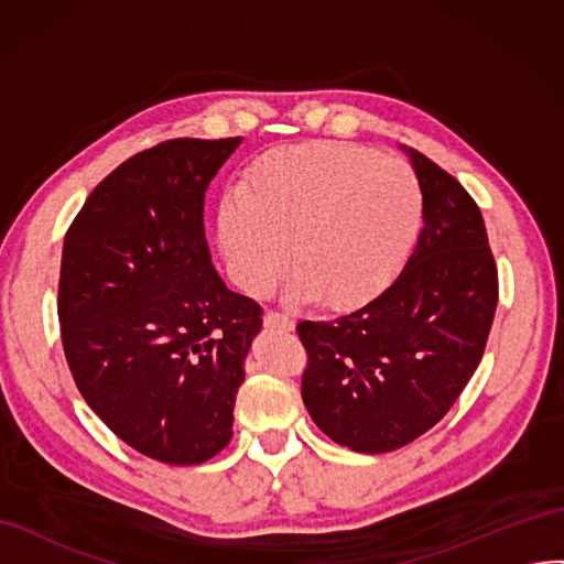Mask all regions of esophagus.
<instances>
[{
	"label": "esophagus",
	"instance_id": "1",
	"mask_svg": "<svg viewBox=\"0 0 564 564\" xmlns=\"http://www.w3.org/2000/svg\"><path fill=\"white\" fill-rule=\"evenodd\" d=\"M265 327H272V329H284V332H292L294 329V319L280 313V311H268L265 317H263Z\"/></svg>",
	"mask_w": 564,
	"mask_h": 564
}]
</instances>
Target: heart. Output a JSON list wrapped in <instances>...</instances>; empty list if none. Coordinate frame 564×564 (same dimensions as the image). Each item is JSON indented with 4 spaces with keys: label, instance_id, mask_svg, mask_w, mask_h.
<instances>
[{
    "label": "heart",
    "instance_id": "b5f03b06",
    "mask_svg": "<svg viewBox=\"0 0 564 564\" xmlns=\"http://www.w3.org/2000/svg\"><path fill=\"white\" fill-rule=\"evenodd\" d=\"M424 192L413 165L354 142H303L251 163L239 199L220 210V239L241 289L261 294L289 250L292 292L332 311L377 299L413 253Z\"/></svg>",
    "mask_w": 564,
    "mask_h": 564
}]
</instances>
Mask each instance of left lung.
I'll list each match as a JSON object with an SVG mask.
<instances>
[{"label":"left lung","instance_id":"1","mask_svg":"<svg viewBox=\"0 0 564 564\" xmlns=\"http://www.w3.org/2000/svg\"><path fill=\"white\" fill-rule=\"evenodd\" d=\"M424 227L401 275L356 313L296 325L313 422L358 453H389L444 417L484 356L498 270L479 206L458 180L408 149Z\"/></svg>","mask_w":564,"mask_h":564}]
</instances>
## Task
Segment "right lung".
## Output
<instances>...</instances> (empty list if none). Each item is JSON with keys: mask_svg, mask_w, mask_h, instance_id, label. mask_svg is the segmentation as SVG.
Masks as SVG:
<instances>
[{"mask_svg": "<svg viewBox=\"0 0 564 564\" xmlns=\"http://www.w3.org/2000/svg\"><path fill=\"white\" fill-rule=\"evenodd\" d=\"M241 137L161 142L106 175L70 223L58 278L75 387L118 438L199 465L232 438L263 308L210 263L204 194Z\"/></svg>", "mask_w": 564, "mask_h": 564, "instance_id": "right-lung-1", "label": "right lung"}]
</instances>
